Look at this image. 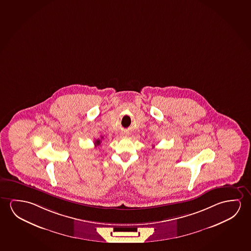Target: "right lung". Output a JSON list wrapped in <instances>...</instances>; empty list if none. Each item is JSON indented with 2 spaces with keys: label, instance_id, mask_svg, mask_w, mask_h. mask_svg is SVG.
I'll use <instances>...</instances> for the list:
<instances>
[{
  "label": "right lung",
  "instance_id": "obj_1",
  "mask_svg": "<svg viewBox=\"0 0 251 251\" xmlns=\"http://www.w3.org/2000/svg\"><path fill=\"white\" fill-rule=\"evenodd\" d=\"M101 138H102V137H101ZM100 143H101V142H100V139H97V141H95V145H96V146H99Z\"/></svg>",
  "mask_w": 251,
  "mask_h": 251
}]
</instances>
